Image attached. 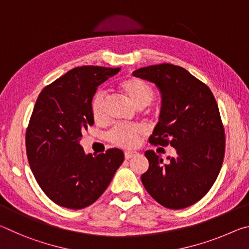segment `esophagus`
Masks as SVG:
<instances>
[{"mask_svg": "<svg viewBox=\"0 0 249 249\" xmlns=\"http://www.w3.org/2000/svg\"><path fill=\"white\" fill-rule=\"evenodd\" d=\"M137 156H138V152H136V151H127V152H124V158L127 159V160H129V159H131V158L137 157Z\"/></svg>", "mask_w": 249, "mask_h": 249, "instance_id": "esophagus-1", "label": "esophagus"}]
</instances>
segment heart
<instances>
[{
	"label": "heart",
	"instance_id": "b5f03b06",
	"mask_svg": "<svg viewBox=\"0 0 249 249\" xmlns=\"http://www.w3.org/2000/svg\"><path fill=\"white\" fill-rule=\"evenodd\" d=\"M118 86L137 108L142 109L146 107L154 97V90L151 85L140 77H128L121 80ZM106 103H107V95L103 89H99L93 93L90 109L95 121L100 122L105 119ZM143 134L144 129L140 125H117L110 130L108 140L121 148H133Z\"/></svg>",
	"mask_w": 249,
	"mask_h": 249
}]
</instances>
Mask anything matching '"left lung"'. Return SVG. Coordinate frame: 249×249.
<instances>
[{"mask_svg":"<svg viewBox=\"0 0 249 249\" xmlns=\"http://www.w3.org/2000/svg\"><path fill=\"white\" fill-rule=\"evenodd\" d=\"M160 89V121L149 142L177 149L163 162L153 150L145 151L149 170L141 181L158 203L181 210L203 198L216 181L225 154V132L216 100L196 77L172 64L153 65L133 71Z\"/></svg>","mask_w":249,"mask_h":249,"instance_id":"1","label":"left lung"}]
</instances>
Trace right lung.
Wrapping results in <instances>:
<instances>
[{"instance_id": "right-lung-1", "label": "right lung", "mask_w": 249, "mask_h": 249, "mask_svg": "<svg viewBox=\"0 0 249 249\" xmlns=\"http://www.w3.org/2000/svg\"><path fill=\"white\" fill-rule=\"evenodd\" d=\"M120 68L81 66L47 85L36 100L25 143L32 172L57 205L80 210L101 196L124 160L120 149L85 154L83 132L93 124L90 103L97 87Z\"/></svg>"}]
</instances>
